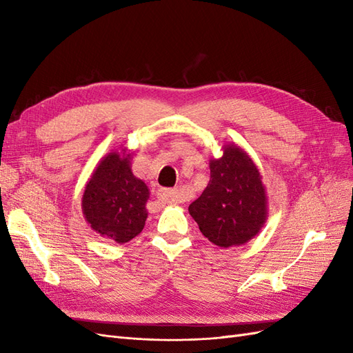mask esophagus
<instances>
[{"mask_svg":"<svg viewBox=\"0 0 353 353\" xmlns=\"http://www.w3.org/2000/svg\"><path fill=\"white\" fill-rule=\"evenodd\" d=\"M157 199L163 203H175L178 201V193L172 188H160L157 191Z\"/></svg>","mask_w":353,"mask_h":353,"instance_id":"obj_1","label":"esophagus"}]
</instances>
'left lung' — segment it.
<instances>
[{
    "mask_svg": "<svg viewBox=\"0 0 353 353\" xmlns=\"http://www.w3.org/2000/svg\"><path fill=\"white\" fill-rule=\"evenodd\" d=\"M210 181L188 212L209 241L219 248L252 240L266 221L262 176L249 154L227 144L219 159H212Z\"/></svg>",
    "mask_w": 353,
    "mask_h": 353,
    "instance_id": "1",
    "label": "left lung"
}]
</instances>
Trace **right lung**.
<instances>
[{"label":"right lung","instance_id":"obj_1","mask_svg":"<svg viewBox=\"0 0 353 353\" xmlns=\"http://www.w3.org/2000/svg\"><path fill=\"white\" fill-rule=\"evenodd\" d=\"M148 188L131 170V154L112 152L105 156L85 185L82 212L100 236L123 244L145 225Z\"/></svg>","mask_w":353,"mask_h":353}]
</instances>
